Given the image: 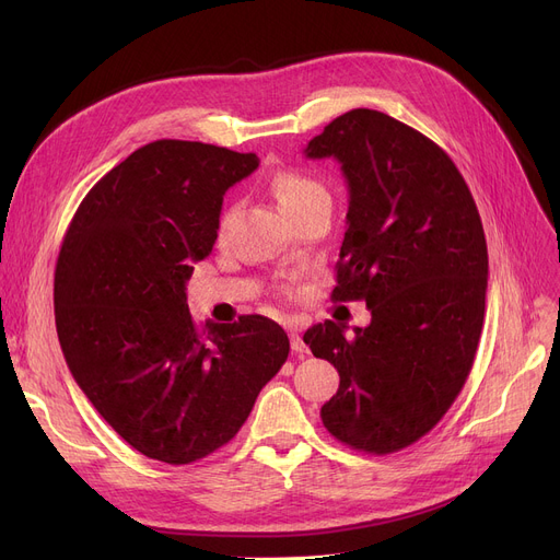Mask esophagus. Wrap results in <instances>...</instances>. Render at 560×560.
<instances>
[{
  "label": "esophagus",
  "instance_id": "obj_1",
  "mask_svg": "<svg viewBox=\"0 0 560 560\" xmlns=\"http://www.w3.org/2000/svg\"><path fill=\"white\" fill-rule=\"evenodd\" d=\"M290 347H292V351H295L298 357H306L308 354V347H306V342L302 340V336L298 331H290Z\"/></svg>",
  "mask_w": 560,
  "mask_h": 560
}]
</instances>
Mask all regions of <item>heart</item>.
<instances>
[{
  "label": "heart",
  "mask_w": 560,
  "mask_h": 560,
  "mask_svg": "<svg viewBox=\"0 0 560 560\" xmlns=\"http://www.w3.org/2000/svg\"><path fill=\"white\" fill-rule=\"evenodd\" d=\"M270 190L277 197L281 211L285 215L300 213L311 209L315 203H331V195L327 190V186L317 182L315 176L306 174V172H298V170H288V172H277L270 179ZM235 213H238V206H226L222 211L220 220H218V235H222L229 231Z\"/></svg>",
  "instance_id": "b5f03b06"
}]
</instances>
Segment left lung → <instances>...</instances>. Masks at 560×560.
Wrapping results in <instances>:
<instances>
[{
    "instance_id": "8db88e82",
    "label": "left lung",
    "mask_w": 560,
    "mask_h": 560,
    "mask_svg": "<svg viewBox=\"0 0 560 560\" xmlns=\"http://www.w3.org/2000/svg\"><path fill=\"white\" fill-rule=\"evenodd\" d=\"M306 159H336L349 209L334 300H363L372 322L347 336L327 319L304 334L340 374L327 431L368 454L429 433L458 397L481 338L488 249L454 161L395 117L354 108L315 136Z\"/></svg>"
}]
</instances>
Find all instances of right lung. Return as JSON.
<instances>
[{
	"label": "right lung",
	"mask_w": 560,
	"mask_h": 560,
	"mask_svg": "<svg viewBox=\"0 0 560 560\" xmlns=\"http://www.w3.org/2000/svg\"><path fill=\"white\" fill-rule=\"evenodd\" d=\"M256 167L226 147L144 144L83 197L58 254L56 331L77 386L133 450L170 465L226 445L288 359L277 322L199 329L186 302L224 192Z\"/></svg>",
	"instance_id": "right-lung-1"
}]
</instances>
